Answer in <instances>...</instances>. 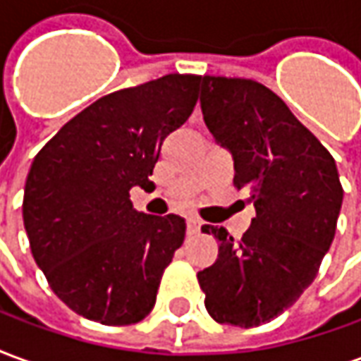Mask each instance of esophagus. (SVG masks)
<instances>
[{"label":"esophagus","instance_id":"esophagus-1","mask_svg":"<svg viewBox=\"0 0 361 361\" xmlns=\"http://www.w3.org/2000/svg\"><path fill=\"white\" fill-rule=\"evenodd\" d=\"M201 232V222L197 219H189L188 220V234L189 235H195Z\"/></svg>","mask_w":361,"mask_h":361}]
</instances>
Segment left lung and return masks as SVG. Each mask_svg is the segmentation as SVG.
Segmentation results:
<instances>
[{
    "label": "left lung",
    "mask_w": 361,
    "mask_h": 361,
    "mask_svg": "<svg viewBox=\"0 0 361 361\" xmlns=\"http://www.w3.org/2000/svg\"><path fill=\"white\" fill-rule=\"evenodd\" d=\"M201 110L209 131L234 160V185L250 191L255 219L240 242H220L219 259L197 272L216 323L250 329L279 317L315 280L331 247L342 191L331 152L284 100L251 79L204 75Z\"/></svg>",
    "instance_id": "left-lung-1"
}]
</instances>
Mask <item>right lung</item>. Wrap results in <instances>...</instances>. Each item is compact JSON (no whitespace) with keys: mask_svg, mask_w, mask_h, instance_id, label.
<instances>
[{"mask_svg":"<svg viewBox=\"0 0 361 361\" xmlns=\"http://www.w3.org/2000/svg\"><path fill=\"white\" fill-rule=\"evenodd\" d=\"M199 75H166L98 98L46 142L30 166L23 220L36 265L67 307L102 325H131L157 302L185 238L178 214L137 212L162 142L197 104Z\"/></svg>","mask_w":361,"mask_h":361,"instance_id":"obj_1","label":"right lung"}]
</instances>
